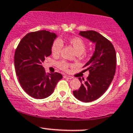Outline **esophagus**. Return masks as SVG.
Segmentation results:
<instances>
[{"instance_id":"34e87169","label":"esophagus","mask_w":133,"mask_h":133,"mask_svg":"<svg viewBox=\"0 0 133 133\" xmlns=\"http://www.w3.org/2000/svg\"><path fill=\"white\" fill-rule=\"evenodd\" d=\"M64 78H66V79H71L73 78L72 76H68V75L64 76Z\"/></svg>"}]
</instances>
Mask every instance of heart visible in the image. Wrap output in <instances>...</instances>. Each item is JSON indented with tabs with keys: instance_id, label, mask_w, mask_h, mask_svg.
<instances>
[{
	"instance_id": "1",
	"label": "heart",
	"mask_w": 133,
	"mask_h": 133,
	"mask_svg": "<svg viewBox=\"0 0 133 133\" xmlns=\"http://www.w3.org/2000/svg\"><path fill=\"white\" fill-rule=\"evenodd\" d=\"M69 43L72 46L73 49L76 52V54H81L84 52L86 49V43L81 38L78 37V36H74V37L70 38L68 40ZM63 46V43H62V40L60 39H56L53 42V44L52 45V53L54 55H59L61 52V50ZM58 66L61 69L64 71H67L70 66V65L65 61H62L58 63Z\"/></svg>"
}]
</instances>
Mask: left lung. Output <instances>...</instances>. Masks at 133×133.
I'll return each instance as SVG.
<instances>
[{"instance_id": "1", "label": "left lung", "mask_w": 133, "mask_h": 133, "mask_svg": "<svg viewBox=\"0 0 133 133\" xmlns=\"http://www.w3.org/2000/svg\"><path fill=\"white\" fill-rule=\"evenodd\" d=\"M80 36L95 44L91 59L83 66L84 71H89L87 81L82 83L74 96L80 101L90 102L100 98L107 90L113 80L116 68V53L111 42L97 31H79ZM84 81V79H83Z\"/></svg>"}]
</instances>
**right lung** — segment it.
<instances>
[{"label": "right lung", "mask_w": 133, "mask_h": 133, "mask_svg": "<svg viewBox=\"0 0 133 133\" xmlns=\"http://www.w3.org/2000/svg\"><path fill=\"white\" fill-rule=\"evenodd\" d=\"M57 35L46 30L31 32L20 41L14 54V65L19 82L31 97L43 99L54 91L62 78L59 72H45L42 64L52 54V45Z\"/></svg>", "instance_id": "right-lung-1"}]
</instances>
